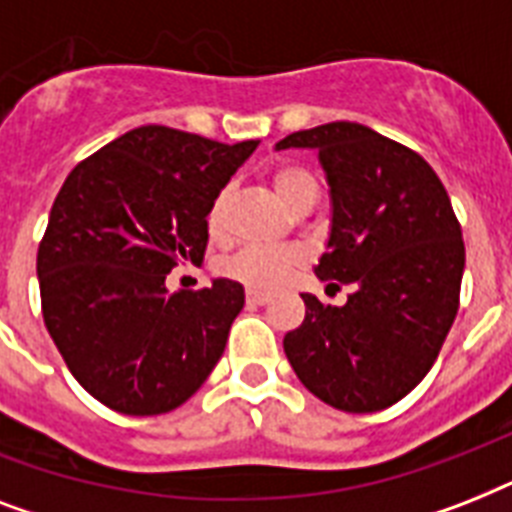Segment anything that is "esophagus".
I'll return each mask as SVG.
<instances>
[{
	"mask_svg": "<svg viewBox=\"0 0 512 512\" xmlns=\"http://www.w3.org/2000/svg\"><path fill=\"white\" fill-rule=\"evenodd\" d=\"M247 303L265 305L271 303V295H268V292H260V289H247Z\"/></svg>",
	"mask_w": 512,
	"mask_h": 512,
	"instance_id": "1",
	"label": "esophagus"
}]
</instances>
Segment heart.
<instances>
[{
    "label": "heart",
    "instance_id": "1",
    "mask_svg": "<svg viewBox=\"0 0 512 512\" xmlns=\"http://www.w3.org/2000/svg\"><path fill=\"white\" fill-rule=\"evenodd\" d=\"M273 188L279 193V199L289 209H300L305 204L319 199V183L311 170H305L300 164H281L273 170ZM231 193L220 191L209 207L207 223L212 231H220L225 220V209H228ZM303 255L295 247H279V249H241L239 255H233L225 263V273L233 279L244 281L255 289H273L289 279V273L300 268Z\"/></svg>",
    "mask_w": 512,
    "mask_h": 512
}]
</instances>
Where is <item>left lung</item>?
<instances>
[{"instance_id":"left-lung-1","label":"left lung","mask_w":512,"mask_h":512,"mask_svg":"<svg viewBox=\"0 0 512 512\" xmlns=\"http://www.w3.org/2000/svg\"><path fill=\"white\" fill-rule=\"evenodd\" d=\"M276 148L319 151L332 228L313 271L329 287L353 284L345 305L303 295L284 353L324 404L388 409L430 372L460 308L465 244L449 193L420 154L364 124H321Z\"/></svg>"}]
</instances>
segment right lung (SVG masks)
I'll return each mask as SVG.
<instances>
[{
	"label": "right lung",
	"instance_id": "1",
	"mask_svg": "<svg viewBox=\"0 0 512 512\" xmlns=\"http://www.w3.org/2000/svg\"><path fill=\"white\" fill-rule=\"evenodd\" d=\"M255 148L146 124L76 164L55 196L36 252L44 327L108 409L172 412L223 356L244 287L172 295L164 279L204 260L209 207Z\"/></svg>",
	"mask_w": 512,
	"mask_h": 512
}]
</instances>
